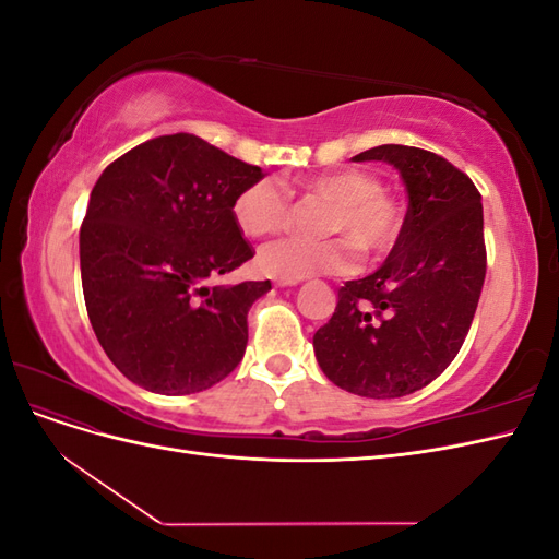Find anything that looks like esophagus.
<instances>
[{"mask_svg":"<svg viewBox=\"0 0 559 559\" xmlns=\"http://www.w3.org/2000/svg\"><path fill=\"white\" fill-rule=\"evenodd\" d=\"M275 284H277V286H294V284H298V282H294V280H277Z\"/></svg>","mask_w":559,"mask_h":559,"instance_id":"obj_1","label":"esophagus"}]
</instances>
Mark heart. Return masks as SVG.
<instances>
[{"label": "heart", "mask_w": 559, "mask_h": 559, "mask_svg": "<svg viewBox=\"0 0 559 559\" xmlns=\"http://www.w3.org/2000/svg\"><path fill=\"white\" fill-rule=\"evenodd\" d=\"M300 189L331 202L321 230L343 238H282L267 242L259 253V265L265 275L298 282L314 275L345 273L352 265V247L366 261L384 259L396 247L403 214L399 202L384 193L378 175L361 167H345L310 177L300 183ZM289 210L292 193L273 177L247 183L233 202L235 224L249 238L280 230L289 218Z\"/></svg>", "instance_id": "obj_1"}]
</instances>
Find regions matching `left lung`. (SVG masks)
<instances>
[{
    "label": "left lung",
    "mask_w": 559,
    "mask_h": 559,
    "mask_svg": "<svg viewBox=\"0 0 559 559\" xmlns=\"http://www.w3.org/2000/svg\"><path fill=\"white\" fill-rule=\"evenodd\" d=\"M352 160L394 165L408 212L376 273L337 289L314 357L345 392L399 399L441 376L464 345L487 270L483 202L462 170L425 148L382 144Z\"/></svg>",
    "instance_id": "obj_1"
}]
</instances>
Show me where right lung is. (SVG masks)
Masks as SVG:
<instances>
[{"mask_svg": "<svg viewBox=\"0 0 559 559\" xmlns=\"http://www.w3.org/2000/svg\"><path fill=\"white\" fill-rule=\"evenodd\" d=\"M265 177L189 132L130 148L99 175L79 235L99 345L148 392L195 394L245 357L247 312L270 280L216 284L253 257L233 202Z\"/></svg>", "mask_w": 559, "mask_h": 559, "instance_id": "right-lung-1", "label": "right lung"}]
</instances>
